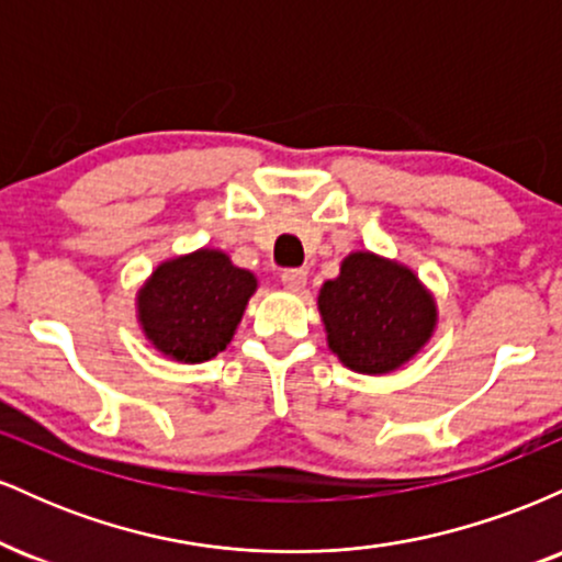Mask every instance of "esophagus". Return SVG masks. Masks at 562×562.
I'll use <instances>...</instances> for the list:
<instances>
[{
  "label": "esophagus",
  "instance_id": "1",
  "mask_svg": "<svg viewBox=\"0 0 562 562\" xmlns=\"http://www.w3.org/2000/svg\"><path fill=\"white\" fill-rule=\"evenodd\" d=\"M282 285H285L290 293H301V290L306 288V272H303V269H285V272H282Z\"/></svg>",
  "mask_w": 562,
  "mask_h": 562
}]
</instances>
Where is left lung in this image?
<instances>
[{
    "label": "left lung",
    "instance_id": "obj_1",
    "mask_svg": "<svg viewBox=\"0 0 562 562\" xmlns=\"http://www.w3.org/2000/svg\"><path fill=\"white\" fill-rule=\"evenodd\" d=\"M317 303L330 351L362 375H385L409 362L438 319L434 295L417 274L370 250L348 254Z\"/></svg>",
    "mask_w": 562,
    "mask_h": 562
}]
</instances>
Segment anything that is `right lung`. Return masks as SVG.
Wrapping results in <instances>:
<instances>
[{"label":"right lung","mask_w":562,"mask_h":562,"mask_svg":"<svg viewBox=\"0 0 562 562\" xmlns=\"http://www.w3.org/2000/svg\"><path fill=\"white\" fill-rule=\"evenodd\" d=\"M256 285L224 250L200 248L158 263L137 293L142 333L164 357L205 362L227 348Z\"/></svg>","instance_id":"obj_1"}]
</instances>
